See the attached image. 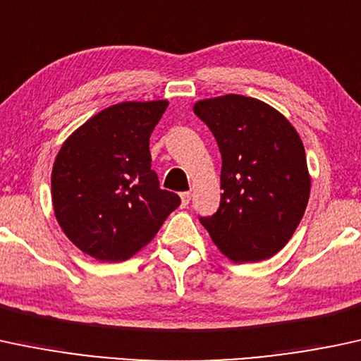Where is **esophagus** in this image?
Instances as JSON below:
<instances>
[{
    "instance_id": "esophagus-1",
    "label": "esophagus",
    "mask_w": 361,
    "mask_h": 361,
    "mask_svg": "<svg viewBox=\"0 0 361 361\" xmlns=\"http://www.w3.org/2000/svg\"><path fill=\"white\" fill-rule=\"evenodd\" d=\"M189 201H191V192H180V206H182V208H185V206L189 204Z\"/></svg>"
}]
</instances>
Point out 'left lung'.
Here are the masks:
<instances>
[{
    "mask_svg": "<svg viewBox=\"0 0 361 361\" xmlns=\"http://www.w3.org/2000/svg\"><path fill=\"white\" fill-rule=\"evenodd\" d=\"M194 114L212 129L221 153V201L201 218L233 262L273 257L295 233L310 196L305 148L281 112L252 97L202 99Z\"/></svg>",
    "mask_w": 361,
    "mask_h": 361,
    "instance_id": "left-lung-1",
    "label": "left lung"
}]
</instances>
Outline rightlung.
I'll return each mask as SVG.
<instances>
[{
    "label": "right lung",
    "mask_w": 361,
    "mask_h": 361,
    "mask_svg": "<svg viewBox=\"0 0 361 361\" xmlns=\"http://www.w3.org/2000/svg\"><path fill=\"white\" fill-rule=\"evenodd\" d=\"M167 100L121 102L71 133L56 155L51 196L64 235L88 256L121 262L153 240L180 204L160 189L149 136Z\"/></svg>",
    "instance_id": "1"
}]
</instances>
